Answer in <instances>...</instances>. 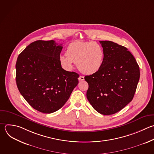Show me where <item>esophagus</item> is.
<instances>
[{
  "label": "esophagus",
  "mask_w": 154,
  "mask_h": 154,
  "mask_svg": "<svg viewBox=\"0 0 154 154\" xmlns=\"http://www.w3.org/2000/svg\"><path fill=\"white\" fill-rule=\"evenodd\" d=\"M78 79L79 81H84V77L83 76H80L79 78H78Z\"/></svg>",
  "instance_id": "esophagus-1"
}]
</instances>
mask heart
Instances as JSON below:
<instances>
[{
	"label": "heart",
	"instance_id": "heart-1",
	"mask_svg": "<svg viewBox=\"0 0 154 154\" xmlns=\"http://www.w3.org/2000/svg\"><path fill=\"white\" fill-rule=\"evenodd\" d=\"M104 60V51L100 45L94 42H75L66 50V55H61L60 61L66 70H71L74 63L84 74L98 72Z\"/></svg>",
	"mask_w": 154,
	"mask_h": 154
}]
</instances>
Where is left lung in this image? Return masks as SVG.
<instances>
[{"mask_svg": "<svg viewBox=\"0 0 154 154\" xmlns=\"http://www.w3.org/2000/svg\"><path fill=\"white\" fill-rule=\"evenodd\" d=\"M104 51L100 69L85 76L87 97L100 114L117 112L133 99L140 79L139 66L125 47L111 41H100Z\"/></svg>", "mask_w": 154, "mask_h": 154, "instance_id": "obj_1", "label": "left lung"}]
</instances>
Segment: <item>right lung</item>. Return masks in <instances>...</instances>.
Masks as SVG:
<instances>
[{"label":"right lung","instance_id":"obj_1","mask_svg":"<svg viewBox=\"0 0 154 154\" xmlns=\"http://www.w3.org/2000/svg\"><path fill=\"white\" fill-rule=\"evenodd\" d=\"M62 44L37 40L21 52L16 64L17 88L35 109L46 114L60 109L78 84L79 75L64 70Z\"/></svg>","mask_w":154,"mask_h":154}]
</instances>
